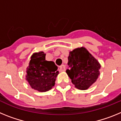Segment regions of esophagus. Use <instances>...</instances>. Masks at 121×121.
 Wrapping results in <instances>:
<instances>
[{"mask_svg":"<svg viewBox=\"0 0 121 121\" xmlns=\"http://www.w3.org/2000/svg\"><path fill=\"white\" fill-rule=\"evenodd\" d=\"M58 69H59V71H61V72H63V71H65L66 70V68H65V65H61L58 67Z\"/></svg>","mask_w":121,"mask_h":121,"instance_id":"esophagus-1","label":"esophagus"}]
</instances>
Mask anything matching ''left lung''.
I'll list each match as a JSON object with an SVG mask.
<instances>
[{"label":"left lung","mask_w":121,"mask_h":121,"mask_svg":"<svg viewBox=\"0 0 121 121\" xmlns=\"http://www.w3.org/2000/svg\"><path fill=\"white\" fill-rule=\"evenodd\" d=\"M68 65L66 73L78 90H87L96 81L100 73L99 63L85 48L70 52Z\"/></svg>","instance_id":"left-lung-1"}]
</instances>
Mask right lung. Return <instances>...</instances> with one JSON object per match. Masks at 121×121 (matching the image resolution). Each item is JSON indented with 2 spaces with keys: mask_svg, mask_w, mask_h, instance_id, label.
<instances>
[{
  "mask_svg": "<svg viewBox=\"0 0 121 121\" xmlns=\"http://www.w3.org/2000/svg\"><path fill=\"white\" fill-rule=\"evenodd\" d=\"M45 57L43 52L34 53L27 69L26 79L31 88L40 92L52 89L58 73L54 62L46 61Z\"/></svg>",
  "mask_w": 121,
  "mask_h": 121,
  "instance_id": "right-lung-1",
  "label": "right lung"
}]
</instances>
